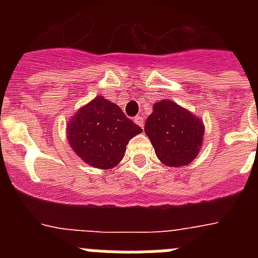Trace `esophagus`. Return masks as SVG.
<instances>
[{
  "label": "esophagus",
  "instance_id": "esophagus-1",
  "mask_svg": "<svg viewBox=\"0 0 258 258\" xmlns=\"http://www.w3.org/2000/svg\"><path fill=\"white\" fill-rule=\"evenodd\" d=\"M134 121H136L137 125H140V126L143 129V126H145V120H143L142 116H140V115L136 116V117H134Z\"/></svg>",
  "mask_w": 258,
  "mask_h": 258
}]
</instances>
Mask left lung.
I'll return each mask as SVG.
<instances>
[{
	"instance_id": "1",
	"label": "left lung",
	"mask_w": 258,
	"mask_h": 258,
	"mask_svg": "<svg viewBox=\"0 0 258 258\" xmlns=\"http://www.w3.org/2000/svg\"><path fill=\"white\" fill-rule=\"evenodd\" d=\"M145 132L156 156L165 165H187L202 147L204 126L200 118L172 101H160L147 117Z\"/></svg>"
}]
</instances>
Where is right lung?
<instances>
[{
  "mask_svg": "<svg viewBox=\"0 0 258 258\" xmlns=\"http://www.w3.org/2000/svg\"><path fill=\"white\" fill-rule=\"evenodd\" d=\"M141 132L120 107L97 97L71 118L67 138L74 151L89 165L111 169L124 157L129 140Z\"/></svg>",
  "mask_w": 258,
  "mask_h": 258,
  "instance_id": "1",
  "label": "right lung"
}]
</instances>
